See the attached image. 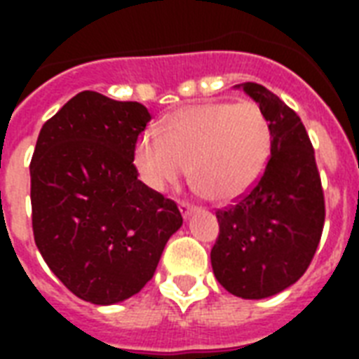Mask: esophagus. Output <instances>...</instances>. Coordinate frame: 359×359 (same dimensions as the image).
Instances as JSON below:
<instances>
[{
	"instance_id": "34e87169",
	"label": "esophagus",
	"mask_w": 359,
	"mask_h": 359,
	"mask_svg": "<svg viewBox=\"0 0 359 359\" xmlns=\"http://www.w3.org/2000/svg\"><path fill=\"white\" fill-rule=\"evenodd\" d=\"M179 208H180V212H182V216H184V218H188V216H190V214L196 210V205H191V203H188V201H180Z\"/></svg>"
}]
</instances>
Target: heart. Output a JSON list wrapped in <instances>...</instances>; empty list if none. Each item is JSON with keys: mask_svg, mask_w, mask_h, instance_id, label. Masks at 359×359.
I'll return each instance as SVG.
<instances>
[{"mask_svg": "<svg viewBox=\"0 0 359 359\" xmlns=\"http://www.w3.org/2000/svg\"><path fill=\"white\" fill-rule=\"evenodd\" d=\"M273 151L272 123L259 104L207 102L169 115L135 143L134 162L152 190L177 184L194 165L199 190L216 203L235 201L257 184Z\"/></svg>", "mask_w": 359, "mask_h": 359, "instance_id": "b5f03b06", "label": "heart"}]
</instances>
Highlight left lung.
<instances>
[{"instance_id": "obj_1", "label": "left lung", "mask_w": 359, "mask_h": 359, "mask_svg": "<svg viewBox=\"0 0 359 359\" xmlns=\"http://www.w3.org/2000/svg\"><path fill=\"white\" fill-rule=\"evenodd\" d=\"M242 89L272 123L273 151L257 184L216 212L219 233L210 261L225 290L261 300L304 276L323 236L326 208L315 149L300 117L266 87L245 81Z\"/></svg>"}]
</instances>
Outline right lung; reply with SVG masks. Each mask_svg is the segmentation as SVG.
<instances>
[{"mask_svg":"<svg viewBox=\"0 0 359 359\" xmlns=\"http://www.w3.org/2000/svg\"><path fill=\"white\" fill-rule=\"evenodd\" d=\"M149 121L143 104L81 91L44 123L31 158L36 248L72 294L97 306L137 294L182 225L177 203L137 179Z\"/></svg>","mask_w":359,"mask_h":359,"instance_id":"1","label":"right lung"}]
</instances>
